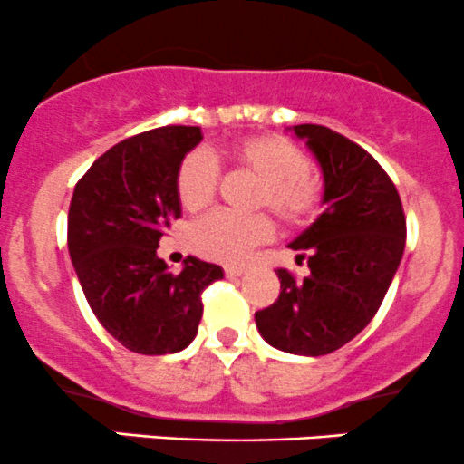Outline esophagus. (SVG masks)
Segmentation results:
<instances>
[{"mask_svg":"<svg viewBox=\"0 0 464 464\" xmlns=\"http://www.w3.org/2000/svg\"><path fill=\"white\" fill-rule=\"evenodd\" d=\"M244 273H246V268H242V266H227V268H224V275H227V277H242Z\"/></svg>","mask_w":464,"mask_h":464,"instance_id":"1","label":"esophagus"}]
</instances>
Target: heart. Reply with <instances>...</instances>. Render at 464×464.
I'll return each instance as SVG.
<instances>
[{
    "mask_svg": "<svg viewBox=\"0 0 464 464\" xmlns=\"http://www.w3.org/2000/svg\"><path fill=\"white\" fill-rule=\"evenodd\" d=\"M228 160L259 178L256 207L268 208L290 227L306 224L324 202L322 180L310 171L306 151L277 134L248 136L224 150ZM220 180V167L202 151L182 158L176 174V193L185 211H200L213 200ZM191 246L198 256L222 264H240L259 244L273 237V222L266 213L236 216L216 211L191 227Z\"/></svg>",
    "mask_w": 464,
    "mask_h": 464,
    "instance_id": "1",
    "label": "heart"
}]
</instances>
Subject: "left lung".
<instances>
[{"label":"left lung","instance_id":"left-lung-1","mask_svg":"<svg viewBox=\"0 0 464 464\" xmlns=\"http://www.w3.org/2000/svg\"><path fill=\"white\" fill-rule=\"evenodd\" d=\"M324 174V213L290 242L308 277L277 268V302L257 310L259 334L290 354L322 356L365 328L405 251V213L394 182L363 147L324 125H295Z\"/></svg>","mask_w":464,"mask_h":464}]
</instances>
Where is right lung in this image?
Here are the masks:
<instances>
[{
  "label": "right lung",
  "mask_w": 464,
  "mask_h": 464,
  "mask_svg": "<svg viewBox=\"0 0 464 464\" xmlns=\"http://www.w3.org/2000/svg\"><path fill=\"white\" fill-rule=\"evenodd\" d=\"M200 140V127L142 131L96 158L74 187L70 259L92 313L131 353L185 350L202 319V290L224 277L218 264L191 256L174 275L156 256L182 213L178 167Z\"/></svg>",
  "instance_id": "obj_1"
}]
</instances>
